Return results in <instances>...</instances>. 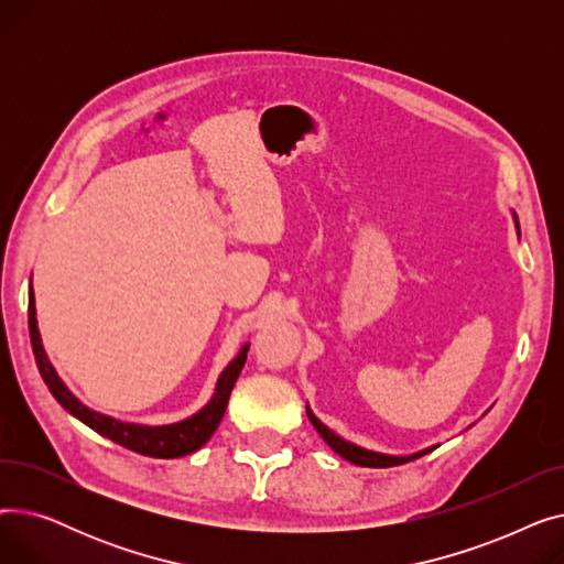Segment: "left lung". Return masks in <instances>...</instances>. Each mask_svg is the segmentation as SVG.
<instances>
[{
    "instance_id": "8db88e82",
    "label": "left lung",
    "mask_w": 564,
    "mask_h": 564,
    "mask_svg": "<svg viewBox=\"0 0 564 564\" xmlns=\"http://www.w3.org/2000/svg\"><path fill=\"white\" fill-rule=\"evenodd\" d=\"M514 224H517V232H519L517 215H514ZM306 416H308V421L313 423V427L317 430V434H319L324 441H327V446H329L334 453H338L343 459H347V462H351V464H357V466H368V468L400 466V464H406V462H411V459H419V457H423V455H427V453H432V451L436 448V446H430V448L419 451V453H413V455H383V453H375V451L361 448V446H357V443H351V441L338 436L334 430H329L327 425H324V423L315 416L313 409H311L308 404H306Z\"/></svg>"
}]
</instances>
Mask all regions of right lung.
Returning a JSON list of instances; mask_svg holds the SVG:
<instances>
[{
	"label": "right lung",
	"instance_id": "obj_1",
	"mask_svg": "<svg viewBox=\"0 0 564 564\" xmlns=\"http://www.w3.org/2000/svg\"><path fill=\"white\" fill-rule=\"evenodd\" d=\"M29 338H32V349H34L36 366H39L43 381L47 383V389L54 395V400L62 404L70 413V416H75L84 425L96 430L98 434L111 438L113 443H118V446H123L128 451L145 455V457H160V459H173V457H185L189 453H196L203 443H207V438L215 434V430L219 427V423L224 419L230 391L245 368L247 351H249V343H245L240 347V351H237V357L219 375L210 402H207L203 409H198L194 416L171 423V425H139V423L118 421V419L107 416V413L88 409L70 393V389L62 381V377L56 375L54 366L50 364L47 354H45L43 340H41L32 285H29Z\"/></svg>",
	"mask_w": 564,
	"mask_h": 564
}]
</instances>
